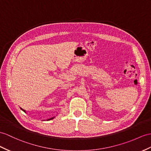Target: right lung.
I'll use <instances>...</instances> for the list:
<instances>
[{"mask_svg": "<svg viewBox=\"0 0 151 151\" xmlns=\"http://www.w3.org/2000/svg\"><path fill=\"white\" fill-rule=\"evenodd\" d=\"M20 109H22V111H24V112H25V113H26V111H25V110H24V109H22V108H20ZM54 117H55V116H54ZM54 117H52V118H50V119H47V120H52V119H54Z\"/></svg>", "mask_w": 151, "mask_h": 151, "instance_id": "1", "label": "right lung"}]
</instances>
